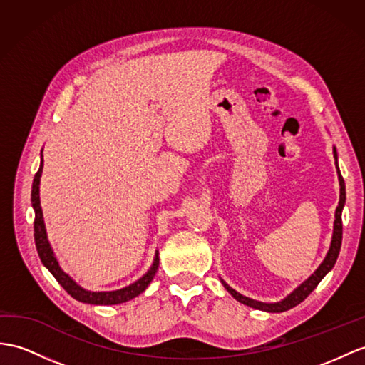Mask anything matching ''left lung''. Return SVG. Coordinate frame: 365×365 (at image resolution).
Returning a JSON list of instances; mask_svg holds the SVG:
<instances>
[{
    "instance_id": "obj_1",
    "label": "left lung",
    "mask_w": 365,
    "mask_h": 365,
    "mask_svg": "<svg viewBox=\"0 0 365 365\" xmlns=\"http://www.w3.org/2000/svg\"><path fill=\"white\" fill-rule=\"evenodd\" d=\"M333 153H334V159H336L337 176H339L341 197H339V206L336 207V213H334V218L336 220H334L331 246H330V250H328L324 262L314 271V274H311L309 277L304 283H302L300 287H297L294 291L291 292L289 296H287L283 300L275 302V304H264V302H259V300H254V299H250V297H246V296H242V294H240V292H237L235 289L230 288L226 282L221 280V282H223L225 288L230 292V294L234 296V299H237L238 302H242L243 305L252 307L255 309L268 311V313H282V311H287V309H289L292 307L299 305L300 302H304L309 296V292L319 285V282H321L325 277V275L333 269V266H334V263L337 260V255H339V251H341V245H342V209H344V204H345V182H344V178L341 175L339 167H337V152H336V148H333Z\"/></svg>"
}]
</instances>
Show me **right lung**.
Here are the masks:
<instances>
[{
  "instance_id": "right-lung-1",
  "label": "right lung",
  "mask_w": 365,
  "mask_h": 365,
  "mask_svg": "<svg viewBox=\"0 0 365 365\" xmlns=\"http://www.w3.org/2000/svg\"><path fill=\"white\" fill-rule=\"evenodd\" d=\"M43 172V158L40 163L38 172L34 176V182H32V192H31V201H32V207L35 212V220H34V238H35V246H37V252L41 263L46 266L49 272L54 275L56 280L60 283L61 287L65 288L68 294L71 297H74L78 302H83V304H91V305H118L123 304V302L135 299L139 296L140 292H144L145 288L150 285V282L153 280L155 274L158 271L159 266V252L156 251L155 254V260L152 268H150L139 280H136L131 285L122 288V289H115V291H102V292H93V291H86L82 287H78L77 283L69 277L63 269L60 268V264L57 262V257L54 255V251L49 245L48 234H46V227H44V220H43V212L40 206V176Z\"/></svg>"
}]
</instances>
